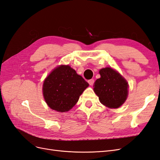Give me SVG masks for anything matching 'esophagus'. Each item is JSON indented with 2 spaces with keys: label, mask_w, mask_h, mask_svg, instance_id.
<instances>
[{
  "label": "esophagus",
  "mask_w": 160,
  "mask_h": 160,
  "mask_svg": "<svg viewBox=\"0 0 160 160\" xmlns=\"http://www.w3.org/2000/svg\"><path fill=\"white\" fill-rule=\"evenodd\" d=\"M88 83H89V84L91 86H92V85H93L94 84V80H93V79H90V80L88 81Z\"/></svg>",
  "instance_id": "34e87169"
}]
</instances>
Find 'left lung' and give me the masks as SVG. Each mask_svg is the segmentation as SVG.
I'll list each match as a JSON object with an SVG mask.
<instances>
[{
	"mask_svg": "<svg viewBox=\"0 0 160 160\" xmlns=\"http://www.w3.org/2000/svg\"><path fill=\"white\" fill-rule=\"evenodd\" d=\"M101 77L94 83V92L106 107L116 109L122 106L128 95V83L118 71L111 67L99 71Z\"/></svg>",
	"mask_w": 160,
	"mask_h": 160,
	"instance_id": "8db88e82",
	"label": "left lung"
}]
</instances>
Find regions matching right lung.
Wrapping results in <instances>:
<instances>
[{"label": "right lung", "mask_w": 160, "mask_h": 160, "mask_svg": "<svg viewBox=\"0 0 160 160\" xmlns=\"http://www.w3.org/2000/svg\"><path fill=\"white\" fill-rule=\"evenodd\" d=\"M89 83L69 65H60L45 79L42 93L49 107L67 112L77 103Z\"/></svg>", "instance_id": "add662e5"}]
</instances>
